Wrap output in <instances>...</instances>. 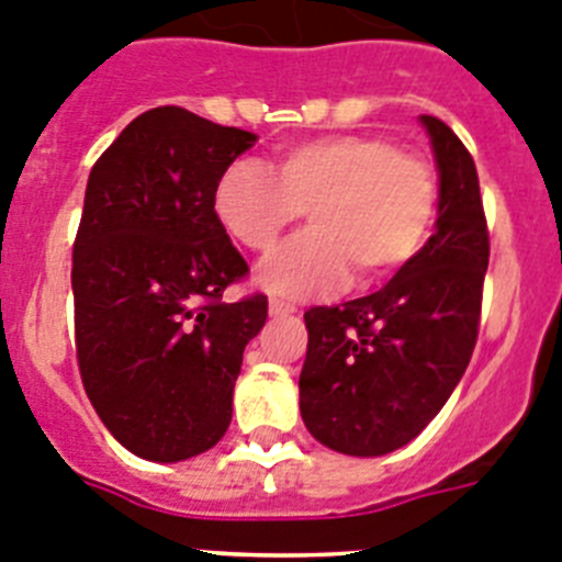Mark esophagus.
I'll return each instance as SVG.
<instances>
[{"label":"esophagus","instance_id":"esophagus-1","mask_svg":"<svg viewBox=\"0 0 562 562\" xmlns=\"http://www.w3.org/2000/svg\"><path fill=\"white\" fill-rule=\"evenodd\" d=\"M293 311H296V307H293L291 302L277 300V296H271V302H269V313H271V316H288V313H293Z\"/></svg>","mask_w":562,"mask_h":562}]
</instances>
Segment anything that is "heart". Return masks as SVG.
<instances>
[{
  "instance_id": "obj_1",
  "label": "heart",
  "mask_w": 562,
  "mask_h": 562,
  "mask_svg": "<svg viewBox=\"0 0 562 562\" xmlns=\"http://www.w3.org/2000/svg\"><path fill=\"white\" fill-rule=\"evenodd\" d=\"M212 210L249 251L274 249L311 212L313 229L260 266V285L288 300H313L347 282L375 285L417 257L437 210V176L423 156L386 136L330 134L277 150L274 170L235 159L221 170Z\"/></svg>"
}]
</instances>
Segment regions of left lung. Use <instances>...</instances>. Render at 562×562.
<instances>
[{
    "instance_id": "obj_1",
    "label": "left lung",
    "mask_w": 562,
    "mask_h": 562,
    "mask_svg": "<svg viewBox=\"0 0 562 562\" xmlns=\"http://www.w3.org/2000/svg\"><path fill=\"white\" fill-rule=\"evenodd\" d=\"M439 173L437 229L381 291L305 313L300 412L347 457L412 442L451 397L479 336L490 237L473 156L442 120L419 117Z\"/></svg>"
}]
</instances>
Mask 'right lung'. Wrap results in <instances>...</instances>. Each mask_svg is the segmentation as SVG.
<instances>
[{
	"label": "right lung",
	"mask_w": 562,
	"mask_h": 562,
	"mask_svg": "<svg viewBox=\"0 0 562 562\" xmlns=\"http://www.w3.org/2000/svg\"><path fill=\"white\" fill-rule=\"evenodd\" d=\"M251 131L159 105L94 161L72 249L75 347L83 389L111 437L148 462L218 445L262 293L224 302L249 266L215 218L221 170Z\"/></svg>",
	"instance_id": "1"
}]
</instances>
